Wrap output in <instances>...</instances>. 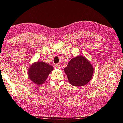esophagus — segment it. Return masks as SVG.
I'll return each mask as SVG.
<instances>
[{
	"instance_id": "1",
	"label": "esophagus",
	"mask_w": 123,
	"mask_h": 123,
	"mask_svg": "<svg viewBox=\"0 0 123 123\" xmlns=\"http://www.w3.org/2000/svg\"><path fill=\"white\" fill-rule=\"evenodd\" d=\"M55 68H56V69H60L61 68V65L56 64L55 66Z\"/></svg>"
}]
</instances>
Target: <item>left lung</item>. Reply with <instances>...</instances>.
<instances>
[{
    "mask_svg": "<svg viewBox=\"0 0 123 123\" xmlns=\"http://www.w3.org/2000/svg\"><path fill=\"white\" fill-rule=\"evenodd\" d=\"M64 71L69 83L74 86L80 87L86 85L91 79L94 69L87 59L83 56L72 58Z\"/></svg>",
    "mask_w": 123,
    "mask_h": 123,
    "instance_id": "1",
    "label": "left lung"
}]
</instances>
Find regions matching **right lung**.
I'll use <instances>...</instances> for the list:
<instances>
[{
	"mask_svg": "<svg viewBox=\"0 0 123 123\" xmlns=\"http://www.w3.org/2000/svg\"><path fill=\"white\" fill-rule=\"evenodd\" d=\"M53 70L52 66L43 62H37L30 67L28 70L29 77L33 83L41 85L44 83Z\"/></svg>",
	"mask_w": 123,
	"mask_h": 123,
	"instance_id": "right-lung-1",
	"label": "right lung"
}]
</instances>
